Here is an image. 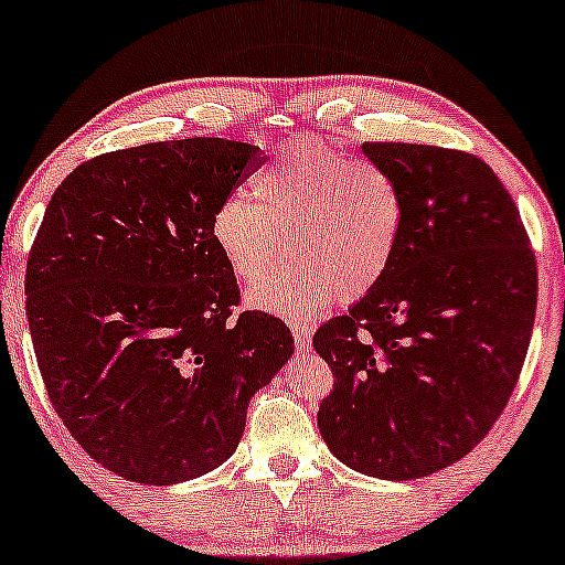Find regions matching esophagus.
I'll return each instance as SVG.
<instances>
[{"label":"esophagus","instance_id":"esophagus-1","mask_svg":"<svg viewBox=\"0 0 565 565\" xmlns=\"http://www.w3.org/2000/svg\"><path fill=\"white\" fill-rule=\"evenodd\" d=\"M291 334H295V348L297 352H305L310 348V334H312V326L308 321H289Z\"/></svg>","mask_w":565,"mask_h":565}]
</instances>
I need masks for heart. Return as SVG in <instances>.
<instances>
[{"instance_id":"1","label":"heart","mask_w":565,"mask_h":565,"mask_svg":"<svg viewBox=\"0 0 565 565\" xmlns=\"http://www.w3.org/2000/svg\"><path fill=\"white\" fill-rule=\"evenodd\" d=\"M253 196L213 210L210 236L234 276L255 284L292 244L295 266L249 291L257 308L308 316L355 302L382 281L405 226V196L384 168L323 139L295 136L253 179Z\"/></svg>"}]
</instances>
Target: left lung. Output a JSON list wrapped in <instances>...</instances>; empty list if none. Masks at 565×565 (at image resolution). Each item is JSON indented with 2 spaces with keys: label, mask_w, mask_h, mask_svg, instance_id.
<instances>
[{
  "label": "left lung",
  "mask_w": 565,
  "mask_h": 565,
  "mask_svg": "<svg viewBox=\"0 0 565 565\" xmlns=\"http://www.w3.org/2000/svg\"><path fill=\"white\" fill-rule=\"evenodd\" d=\"M365 158L405 196L382 281L312 348L334 390L318 407L329 450L379 479H420L487 437L534 329L536 260L513 196L477 154L371 141Z\"/></svg>",
  "instance_id": "obj_1"
}]
</instances>
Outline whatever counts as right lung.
<instances>
[{"label":"right lung","instance_id":"1","mask_svg":"<svg viewBox=\"0 0 565 565\" xmlns=\"http://www.w3.org/2000/svg\"><path fill=\"white\" fill-rule=\"evenodd\" d=\"M260 166L244 141H154L81 162L46 205L25 265L39 371L73 439L128 481L221 466L295 352L281 318L234 312L239 284L210 236Z\"/></svg>","mask_w":565,"mask_h":565}]
</instances>
